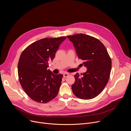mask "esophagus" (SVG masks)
<instances>
[{"label":"esophagus","mask_w":131,"mask_h":131,"mask_svg":"<svg viewBox=\"0 0 131 131\" xmlns=\"http://www.w3.org/2000/svg\"><path fill=\"white\" fill-rule=\"evenodd\" d=\"M68 75H69V73H65L63 74V77H64V78H66V77H68Z\"/></svg>","instance_id":"obj_1"}]
</instances>
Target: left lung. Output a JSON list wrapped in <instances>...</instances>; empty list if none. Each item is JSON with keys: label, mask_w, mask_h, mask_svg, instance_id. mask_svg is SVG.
<instances>
[{"label": "left lung", "mask_w": 131, "mask_h": 131, "mask_svg": "<svg viewBox=\"0 0 131 131\" xmlns=\"http://www.w3.org/2000/svg\"><path fill=\"white\" fill-rule=\"evenodd\" d=\"M73 43L79 59L84 62L85 72L74 75L71 85L76 96L90 100L99 95L106 86L111 69V60L104 45L97 39L83 34L67 36Z\"/></svg>", "instance_id": "8db88e82"}]
</instances>
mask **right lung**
Returning <instances> with one entry per match:
<instances>
[{
	"mask_svg": "<svg viewBox=\"0 0 131 131\" xmlns=\"http://www.w3.org/2000/svg\"><path fill=\"white\" fill-rule=\"evenodd\" d=\"M66 37L43 38L27 47L22 53L17 70L20 82L26 94L34 101L45 103L58 95L63 74L48 69V62L55 57Z\"/></svg>",
	"mask_w": 131,
	"mask_h": 131,
	"instance_id": "add662e5",
	"label": "right lung"
}]
</instances>
